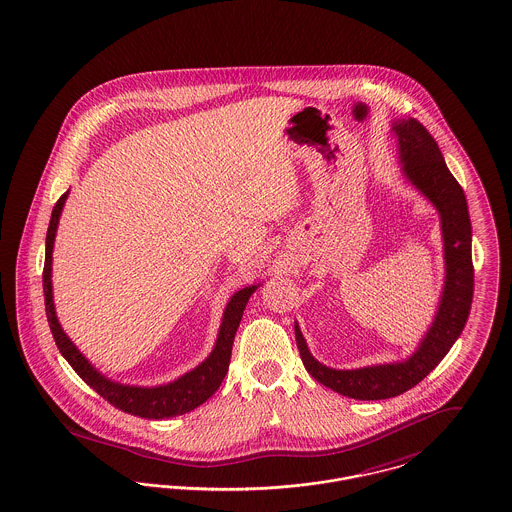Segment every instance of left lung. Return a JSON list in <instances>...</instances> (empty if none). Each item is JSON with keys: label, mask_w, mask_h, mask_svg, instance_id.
Instances as JSON below:
<instances>
[{"label": "left lung", "mask_w": 512, "mask_h": 512, "mask_svg": "<svg viewBox=\"0 0 512 512\" xmlns=\"http://www.w3.org/2000/svg\"><path fill=\"white\" fill-rule=\"evenodd\" d=\"M392 134L398 139L402 174L441 215L444 250V285L437 314L404 361L341 371L322 365L308 351L307 341L295 322V338L308 375L353 400H386L400 396L429 375L460 338L474 297L472 223L462 186L444 163L433 136L415 118L394 120Z\"/></svg>", "instance_id": "obj_1"}]
</instances>
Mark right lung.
<instances>
[{
	"instance_id": "add662e5",
	"label": "right lung",
	"mask_w": 512,
	"mask_h": 512,
	"mask_svg": "<svg viewBox=\"0 0 512 512\" xmlns=\"http://www.w3.org/2000/svg\"><path fill=\"white\" fill-rule=\"evenodd\" d=\"M68 194L69 190L52 209V217H50V225H48V233H46V256H44V272H42L46 318H48L52 336H54L60 353L73 367V371L81 376L97 394H101L104 400L110 402L114 408L122 409L126 413L145 417V419H167V417H176V415L188 413V411L202 406L207 398H211L215 394V390L221 386L223 378L227 375V369L231 363L233 341H235L242 312L246 308L248 299L252 297V293L260 287V283L240 289L229 299L225 312H223V320L219 326V334H217V340L213 345V351L196 369L172 380L169 384L151 386V388L114 382L108 376L99 373L89 363V359H85V355L75 347V343L69 340L68 334L62 330V326L58 322L56 308H54L52 250H54L60 215H62V209L68 200Z\"/></svg>"
}]
</instances>
